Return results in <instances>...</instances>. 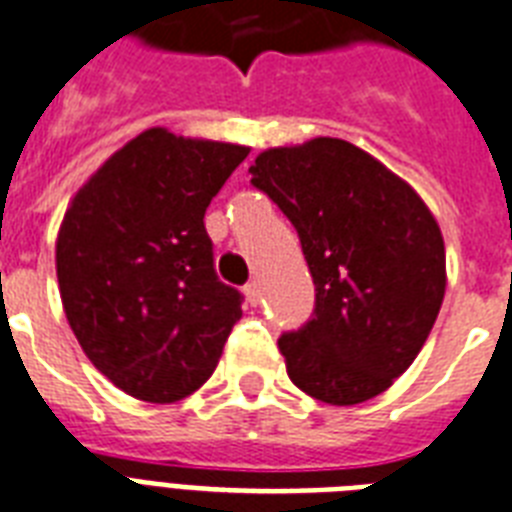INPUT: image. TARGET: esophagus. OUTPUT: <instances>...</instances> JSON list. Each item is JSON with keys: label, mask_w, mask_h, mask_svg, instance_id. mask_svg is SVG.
Returning <instances> with one entry per match:
<instances>
[{"label": "esophagus", "mask_w": 512, "mask_h": 512, "mask_svg": "<svg viewBox=\"0 0 512 512\" xmlns=\"http://www.w3.org/2000/svg\"><path fill=\"white\" fill-rule=\"evenodd\" d=\"M245 299L251 301L253 307L259 304V301H261V283H259V280H251V283L245 285Z\"/></svg>", "instance_id": "34e87169"}]
</instances>
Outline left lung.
Masks as SVG:
<instances>
[{
	"instance_id": "1",
	"label": "left lung",
	"mask_w": 512,
	"mask_h": 512,
	"mask_svg": "<svg viewBox=\"0 0 512 512\" xmlns=\"http://www.w3.org/2000/svg\"><path fill=\"white\" fill-rule=\"evenodd\" d=\"M248 173L296 227L315 283L312 320L277 342L291 382L331 406L376 398L441 312L438 221L414 186L342 138L264 149Z\"/></svg>"
}]
</instances>
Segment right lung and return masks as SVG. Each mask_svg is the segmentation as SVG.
<instances>
[{"instance_id":"right-lung-1","label":"right lung","mask_w":512,"mask_h":512,"mask_svg":"<svg viewBox=\"0 0 512 512\" xmlns=\"http://www.w3.org/2000/svg\"><path fill=\"white\" fill-rule=\"evenodd\" d=\"M248 152L149 128L71 197L55 240L63 312L90 363L133 398L200 390L243 318L202 219Z\"/></svg>"}]
</instances>
